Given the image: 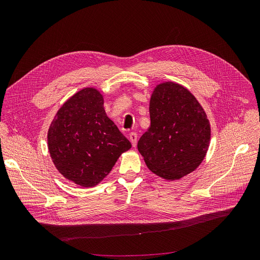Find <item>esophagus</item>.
<instances>
[{
  "label": "esophagus",
  "instance_id": "esophagus-1",
  "mask_svg": "<svg viewBox=\"0 0 260 260\" xmlns=\"http://www.w3.org/2000/svg\"><path fill=\"white\" fill-rule=\"evenodd\" d=\"M129 140L131 141V144L133 146L137 145V140H138V135L136 132H130L129 133Z\"/></svg>",
  "mask_w": 260,
  "mask_h": 260
}]
</instances>
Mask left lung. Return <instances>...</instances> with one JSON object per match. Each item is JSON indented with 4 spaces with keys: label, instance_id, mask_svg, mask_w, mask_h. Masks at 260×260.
I'll list each match as a JSON object with an SVG mask.
<instances>
[{
    "label": "left lung",
    "instance_id": "obj_1",
    "mask_svg": "<svg viewBox=\"0 0 260 260\" xmlns=\"http://www.w3.org/2000/svg\"><path fill=\"white\" fill-rule=\"evenodd\" d=\"M151 125L138 149L147 168L166 180L191 174L204 160L210 141V124L199 101L184 86L162 82L149 101Z\"/></svg>",
    "mask_w": 260,
    "mask_h": 260
}]
</instances>
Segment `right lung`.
<instances>
[{
  "label": "right lung",
  "mask_w": 260,
  "mask_h": 260,
  "mask_svg": "<svg viewBox=\"0 0 260 260\" xmlns=\"http://www.w3.org/2000/svg\"><path fill=\"white\" fill-rule=\"evenodd\" d=\"M48 144L55 167L83 187L99 184L131 148L107 117L103 95L94 88L80 90L62 104L50 125Z\"/></svg>",
  "instance_id": "add662e5"
}]
</instances>
